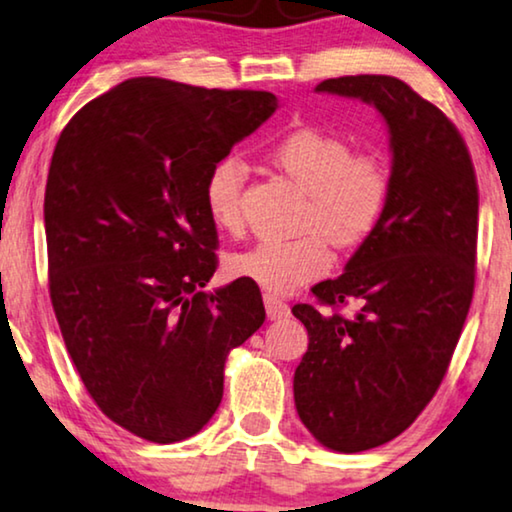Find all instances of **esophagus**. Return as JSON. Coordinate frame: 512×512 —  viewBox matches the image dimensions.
I'll return each mask as SVG.
<instances>
[{"instance_id": "esophagus-1", "label": "esophagus", "mask_w": 512, "mask_h": 512, "mask_svg": "<svg viewBox=\"0 0 512 512\" xmlns=\"http://www.w3.org/2000/svg\"><path fill=\"white\" fill-rule=\"evenodd\" d=\"M265 312H268V319H284L289 317V305L284 303V300H279L277 296H272V293H265Z\"/></svg>"}]
</instances>
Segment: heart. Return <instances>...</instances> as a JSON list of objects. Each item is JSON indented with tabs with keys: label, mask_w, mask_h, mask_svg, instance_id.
<instances>
[{
	"label": "heart",
	"mask_w": 512,
	"mask_h": 512,
	"mask_svg": "<svg viewBox=\"0 0 512 512\" xmlns=\"http://www.w3.org/2000/svg\"><path fill=\"white\" fill-rule=\"evenodd\" d=\"M268 156L293 184L303 188L296 237H268L233 256L237 277L265 291L291 293L331 265V247L352 249L380 226L391 193L387 160L377 151H352L347 139L319 128L286 132ZM244 163L226 156L209 167L202 200L209 219L226 233L242 228Z\"/></svg>",
	"instance_id": "1"
}]
</instances>
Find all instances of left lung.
I'll return each instance as SVG.
<instances>
[{"label":"left lung","mask_w":512,"mask_h":512,"mask_svg":"<svg viewBox=\"0 0 512 512\" xmlns=\"http://www.w3.org/2000/svg\"><path fill=\"white\" fill-rule=\"evenodd\" d=\"M319 93L375 104L391 135L380 226L338 279L293 314L310 345L293 377L298 415L321 445L363 452L415 422L443 382L475 289L478 179L464 137L396 76L326 79ZM359 299L354 313L339 310Z\"/></svg>","instance_id":"1"}]
</instances>
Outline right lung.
<instances>
[{"mask_svg":"<svg viewBox=\"0 0 512 512\" xmlns=\"http://www.w3.org/2000/svg\"><path fill=\"white\" fill-rule=\"evenodd\" d=\"M275 109L265 90L142 76L90 100L55 144L44 198L55 319L97 408L151 443L212 419L230 349L265 321L251 279L202 291L219 268L202 184Z\"/></svg>","mask_w":512,"mask_h":512,"instance_id":"1","label":"right lung"}]
</instances>
